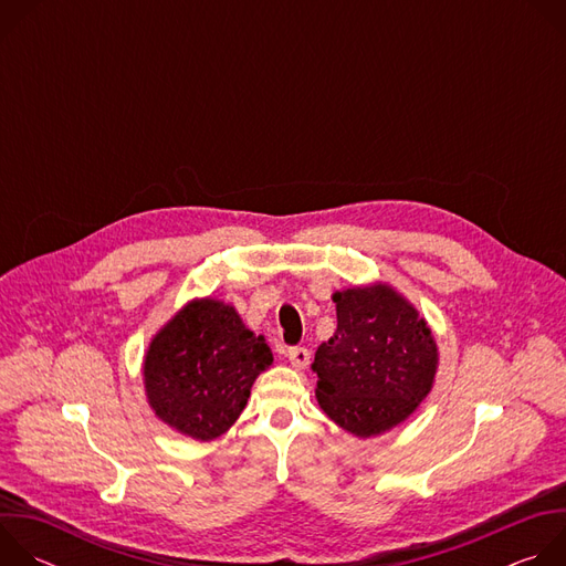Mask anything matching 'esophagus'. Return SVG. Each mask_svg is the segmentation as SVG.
<instances>
[{
	"mask_svg": "<svg viewBox=\"0 0 566 566\" xmlns=\"http://www.w3.org/2000/svg\"><path fill=\"white\" fill-rule=\"evenodd\" d=\"M289 360H291V365L295 369H304L308 365V360H311V354L304 347H291L289 349Z\"/></svg>",
	"mask_w": 566,
	"mask_h": 566,
	"instance_id": "esophagus-1",
	"label": "esophagus"
}]
</instances>
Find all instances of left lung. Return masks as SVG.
I'll return each instance as SVG.
<instances>
[{"instance_id": "1", "label": "left lung", "mask_w": 566, "mask_h": 566, "mask_svg": "<svg viewBox=\"0 0 566 566\" xmlns=\"http://www.w3.org/2000/svg\"><path fill=\"white\" fill-rule=\"evenodd\" d=\"M336 334L315 352V398L338 428L358 439L410 419L432 391L439 347L417 306L385 282L332 295Z\"/></svg>"}]
</instances>
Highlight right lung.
<instances>
[{
    "mask_svg": "<svg viewBox=\"0 0 566 566\" xmlns=\"http://www.w3.org/2000/svg\"><path fill=\"white\" fill-rule=\"evenodd\" d=\"M271 365L264 336H255L232 304L190 300L145 352V396L168 428L212 441L244 412L255 378Z\"/></svg>",
    "mask_w": 566,
    "mask_h": 566,
    "instance_id": "add662e5",
    "label": "right lung"
}]
</instances>
